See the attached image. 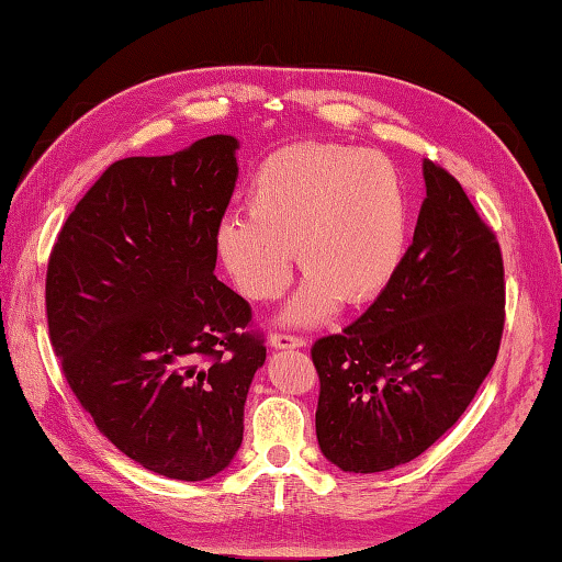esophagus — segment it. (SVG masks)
I'll use <instances>...</instances> for the list:
<instances>
[{
  "label": "esophagus",
  "mask_w": 562,
  "mask_h": 562,
  "mask_svg": "<svg viewBox=\"0 0 562 562\" xmlns=\"http://www.w3.org/2000/svg\"><path fill=\"white\" fill-rule=\"evenodd\" d=\"M270 347H274V349H300V347H304V339L290 337V335H270Z\"/></svg>",
  "instance_id": "obj_1"
}]
</instances>
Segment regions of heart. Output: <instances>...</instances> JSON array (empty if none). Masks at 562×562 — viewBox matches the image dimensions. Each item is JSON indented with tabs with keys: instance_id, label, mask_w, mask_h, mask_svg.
Segmentation results:
<instances>
[{
	"instance_id": "b5f03b06",
	"label": "heart",
	"mask_w": 562,
	"mask_h": 562,
	"mask_svg": "<svg viewBox=\"0 0 562 562\" xmlns=\"http://www.w3.org/2000/svg\"><path fill=\"white\" fill-rule=\"evenodd\" d=\"M408 225L412 201L392 160L304 140L262 160L247 188V215L217 223L215 250L245 297L270 302L288 290L297 247L307 278L280 322L317 327L341 302L361 307L392 288Z\"/></svg>"
}]
</instances>
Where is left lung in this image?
<instances>
[{
    "label": "left lung",
    "instance_id": "1",
    "mask_svg": "<svg viewBox=\"0 0 562 562\" xmlns=\"http://www.w3.org/2000/svg\"><path fill=\"white\" fill-rule=\"evenodd\" d=\"M426 198L402 270L341 335L315 341L317 441L347 473L414 461L459 422L503 335V260L459 180L424 160Z\"/></svg>",
    "mask_w": 562,
    "mask_h": 562
}]
</instances>
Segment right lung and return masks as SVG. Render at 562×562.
<instances>
[{"label": "right lung", "mask_w": 562, "mask_h": 562, "mask_svg": "<svg viewBox=\"0 0 562 562\" xmlns=\"http://www.w3.org/2000/svg\"><path fill=\"white\" fill-rule=\"evenodd\" d=\"M240 140L123 158L74 207L46 270V317L71 392L144 469L205 481L243 443L265 364L250 304L215 278V231Z\"/></svg>", "instance_id": "1"}]
</instances>
